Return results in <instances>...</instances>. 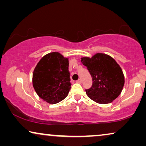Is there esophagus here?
I'll return each instance as SVG.
<instances>
[{
  "instance_id": "esophagus-1",
  "label": "esophagus",
  "mask_w": 146,
  "mask_h": 146,
  "mask_svg": "<svg viewBox=\"0 0 146 146\" xmlns=\"http://www.w3.org/2000/svg\"><path fill=\"white\" fill-rule=\"evenodd\" d=\"M77 83H79V84H81L82 83V80L81 79H78V80L76 81Z\"/></svg>"
}]
</instances>
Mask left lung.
Listing matches in <instances>:
<instances>
[{"mask_svg": "<svg viewBox=\"0 0 146 146\" xmlns=\"http://www.w3.org/2000/svg\"><path fill=\"white\" fill-rule=\"evenodd\" d=\"M81 62L92 77V86L86 90L90 98L106 104L120 94L124 85V75L119 65L110 56L97 53L92 58L83 57Z\"/></svg>", "mask_w": 146, "mask_h": 146, "instance_id": "1", "label": "left lung"}]
</instances>
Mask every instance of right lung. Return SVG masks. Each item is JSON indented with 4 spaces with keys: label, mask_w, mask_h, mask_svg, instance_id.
Returning <instances> with one entry per match:
<instances>
[{
    "label": "right lung",
    "mask_w": 146,
    "mask_h": 146,
    "mask_svg": "<svg viewBox=\"0 0 146 146\" xmlns=\"http://www.w3.org/2000/svg\"><path fill=\"white\" fill-rule=\"evenodd\" d=\"M68 58L53 52L42 58L33 72V84L44 101L55 104L68 95L71 88Z\"/></svg>",
    "instance_id": "right-lung-1"
}]
</instances>
